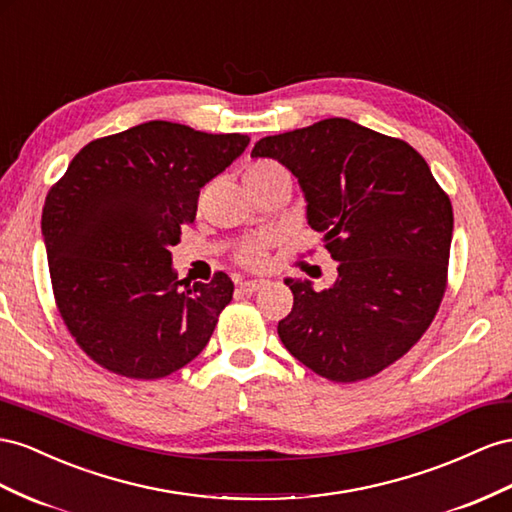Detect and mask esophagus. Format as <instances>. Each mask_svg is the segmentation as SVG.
I'll list each match as a JSON object with an SVG mask.
<instances>
[{"instance_id":"obj_1","label":"esophagus","mask_w":512,"mask_h":512,"mask_svg":"<svg viewBox=\"0 0 512 512\" xmlns=\"http://www.w3.org/2000/svg\"><path fill=\"white\" fill-rule=\"evenodd\" d=\"M265 284H267V280H243L239 284V288L243 290V293H256V290H260Z\"/></svg>"}]
</instances>
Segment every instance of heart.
<instances>
[{"instance_id":"obj_1","label":"heart","mask_w":512,"mask_h":512,"mask_svg":"<svg viewBox=\"0 0 512 512\" xmlns=\"http://www.w3.org/2000/svg\"><path fill=\"white\" fill-rule=\"evenodd\" d=\"M271 170H278V168H275V165H269V163H260V165H252V168L245 172V176H260V174H267ZM239 260L243 262L245 267L265 265V243H260V241L247 243L243 250L239 252Z\"/></svg>"}]
</instances>
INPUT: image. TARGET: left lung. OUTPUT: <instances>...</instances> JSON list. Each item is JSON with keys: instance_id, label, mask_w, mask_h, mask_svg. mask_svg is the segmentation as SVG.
I'll return each mask as SVG.
<instances>
[{"instance_id": "obj_1", "label": "left lung", "mask_w": 512, "mask_h": 512, "mask_svg": "<svg viewBox=\"0 0 512 512\" xmlns=\"http://www.w3.org/2000/svg\"><path fill=\"white\" fill-rule=\"evenodd\" d=\"M252 159L297 178L308 224L338 262L325 290L284 280L295 297L278 323L284 347L329 381L377 375L420 340L444 297L448 196L418 150L347 118L262 137Z\"/></svg>"}]
</instances>
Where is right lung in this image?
Returning a JSON list of instances; mask_svg holds the SVG:
<instances>
[{"label":"right lung","mask_w":512,"mask_h":512,"mask_svg":"<svg viewBox=\"0 0 512 512\" xmlns=\"http://www.w3.org/2000/svg\"><path fill=\"white\" fill-rule=\"evenodd\" d=\"M243 133L150 120L84 146L49 191L43 239L58 310L96 364L168 377L200 355L234 284L178 280L170 247L200 189L241 157Z\"/></svg>","instance_id":"right-lung-1"}]
</instances>
